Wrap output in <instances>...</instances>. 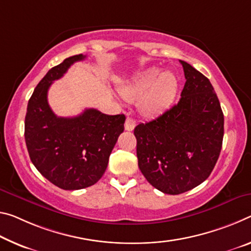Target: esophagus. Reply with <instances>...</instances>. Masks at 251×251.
<instances>
[{
	"label": "esophagus",
	"mask_w": 251,
	"mask_h": 251,
	"mask_svg": "<svg viewBox=\"0 0 251 251\" xmlns=\"http://www.w3.org/2000/svg\"><path fill=\"white\" fill-rule=\"evenodd\" d=\"M135 125H136V122H135V119L132 117H127L126 118V122H125V129L126 130H133Z\"/></svg>",
	"instance_id": "34e87169"
}]
</instances>
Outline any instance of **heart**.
Listing matches in <instances>:
<instances>
[{"mask_svg":"<svg viewBox=\"0 0 251 251\" xmlns=\"http://www.w3.org/2000/svg\"><path fill=\"white\" fill-rule=\"evenodd\" d=\"M177 78L171 71L162 73L152 68L141 74L129 85L122 87L119 93L126 100L139 98L138 108L147 116L158 115L172 104L177 91Z\"/></svg>","mask_w":251,"mask_h":251,"instance_id":"1","label":"heart"}]
</instances>
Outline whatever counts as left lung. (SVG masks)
<instances>
[{"mask_svg": "<svg viewBox=\"0 0 251 251\" xmlns=\"http://www.w3.org/2000/svg\"><path fill=\"white\" fill-rule=\"evenodd\" d=\"M185 85L177 104L134 129L138 168L154 188L180 194L205 181L220 155L224 113L211 82L180 60Z\"/></svg>", "mask_w": 251, "mask_h": 251, "instance_id": "left-lung-1", "label": "left lung"}]
</instances>
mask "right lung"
Masks as SVG:
<instances>
[{
  "label": "right lung",
  "mask_w": 251,
  "mask_h": 251,
  "mask_svg": "<svg viewBox=\"0 0 251 251\" xmlns=\"http://www.w3.org/2000/svg\"><path fill=\"white\" fill-rule=\"evenodd\" d=\"M85 58L73 55L48 71L26 108L25 137L31 162L47 180L63 190L85 189L98 182L124 132V114L106 115L89 108L75 117H58L48 104L52 82Z\"/></svg>",
  "instance_id": "1"
}]
</instances>
